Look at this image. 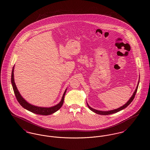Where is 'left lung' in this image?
<instances>
[{"label": "left lung", "instance_id": "1", "mask_svg": "<svg viewBox=\"0 0 150 150\" xmlns=\"http://www.w3.org/2000/svg\"><path fill=\"white\" fill-rule=\"evenodd\" d=\"M139 81L138 83V85L137 86V88H136V90L134 91V92L133 93V96L131 97V98L129 99L128 101L124 105H123L122 106L120 107V108H118L117 109H115V110H111V111H98V110H95V109H93L92 107H90L88 104L87 103V105H88V108L91 110L92 111L94 112L97 114L102 115H107L112 114H114L116 112H117L120 111H121L122 110L124 109L125 108L127 107L129 105V104H130V103L133 101V100H134V97H135V96H136V93H137V89H138V84H139Z\"/></svg>", "mask_w": 150, "mask_h": 150}]
</instances>
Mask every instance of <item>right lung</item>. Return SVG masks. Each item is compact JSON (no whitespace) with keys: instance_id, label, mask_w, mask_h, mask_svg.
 <instances>
[{"instance_id":"right-lung-1","label":"right lung","mask_w":150,"mask_h":150,"mask_svg":"<svg viewBox=\"0 0 150 150\" xmlns=\"http://www.w3.org/2000/svg\"><path fill=\"white\" fill-rule=\"evenodd\" d=\"M13 71H14V67H13L12 71V75H11L12 85L13 86L14 94L16 96L17 100H18V103L24 108H25V109L28 110L29 111H30L31 112H33V113L36 114L42 115H49L52 114L54 112H56L61 107H62V106L64 103V95H65V93L66 92L67 89L65 90L61 102L58 104H57V105H56L54 106H53V107H48V108L38 107V106H35L34 105H32L29 103L28 102H27L22 97L21 94L19 93V92H18V89L16 87V86L15 84Z\"/></svg>"}]
</instances>
